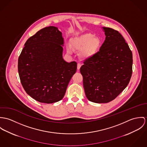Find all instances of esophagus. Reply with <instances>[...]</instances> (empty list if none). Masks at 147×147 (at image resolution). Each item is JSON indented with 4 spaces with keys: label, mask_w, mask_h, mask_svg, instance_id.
I'll return each instance as SVG.
<instances>
[{
    "label": "esophagus",
    "mask_w": 147,
    "mask_h": 147,
    "mask_svg": "<svg viewBox=\"0 0 147 147\" xmlns=\"http://www.w3.org/2000/svg\"><path fill=\"white\" fill-rule=\"evenodd\" d=\"M81 63H78L77 64V69H78V70H79V69L81 68Z\"/></svg>",
    "instance_id": "obj_1"
}]
</instances>
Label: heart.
I'll use <instances>...</instances> for the list:
<instances>
[{
  "label": "heart",
  "instance_id": "heart-1",
  "mask_svg": "<svg viewBox=\"0 0 147 147\" xmlns=\"http://www.w3.org/2000/svg\"><path fill=\"white\" fill-rule=\"evenodd\" d=\"M71 43L74 49L82 50L83 57L88 58L97 52L100 45V40L98 37L94 36L93 34L87 33L73 38L71 39ZM66 51L69 54L73 53V49L69 45L66 46Z\"/></svg>",
  "mask_w": 147,
  "mask_h": 147
}]
</instances>
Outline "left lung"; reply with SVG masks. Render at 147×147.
Instances as JSON below:
<instances>
[{
    "instance_id": "obj_1",
    "label": "left lung",
    "mask_w": 147,
    "mask_h": 147,
    "mask_svg": "<svg viewBox=\"0 0 147 147\" xmlns=\"http://www.w3.org/2000/svg\"><path fill=\"white\" fill-rule=\"evenodd\" d=\"M102 29L104 42L80 69L86 96L95 103L114 100L128 85L132 71V52L123 37L112 28Z\"/></svg>"
}]
</instances>
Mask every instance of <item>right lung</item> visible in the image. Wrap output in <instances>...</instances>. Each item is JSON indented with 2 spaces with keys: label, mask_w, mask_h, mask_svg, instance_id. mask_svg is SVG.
I'll list each match as a JSON object with an SVG mask.
<instances>
[{
  "label": "right lung",
  "mask_w": 147,
  "mask_h": 147,
  "mask_svg": "<svg viewBox=\"0 0 147 147\" xmlns=\"http://www.w3.org/2000/svg\"><path fill=\"white\" fill-rule=\"evenodd\" d=\"M24 46L18 71L26 92L40 102L61 100L77 66L76 61L69 63L63 58L62 33L57 27H46L30 37Z\"/></svg>",
  "instance_id": "add662e5"
}]
</instances>
